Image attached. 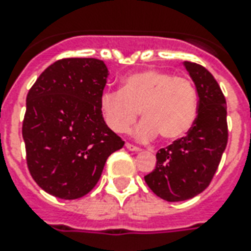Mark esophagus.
Here are the masks:
<instances>
[{"label":"esophagus","mask_w":251,"mask_h":251,"mask_svg":"<svg viewBox=\"0 0 251 251\" xmlns=\"http://www.w3.org/2000/svg\"><path fill=\"white\" fill-rule=\"evenodd\" d=\"M125 146H126V149L130 150V151H141V147H138V146L131 145V143H127V142H126V143H125Z\"/></svg>","instance_id":"34e87169"}]
</instances>
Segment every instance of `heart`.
<instances>
[{
  "label": "heart",
  "instance_id": "1",
  "mask_svg": "<svg viewBox=\"0 0 251 251\" xmlns=\"http://www.w3.org/2000/svg\"><path fill=\"white\" fill-rule=\"evenodd\" d=\"M104 121L114 133H124L145 118L135 129L139 139L159 135L171 142L182 138L198 114V92L193 80L165 70L146 69L126 75L120 91H105L99 100Z\"/></svg>",
  "mask_w": 251,
  "mask_h": 251
}]
</instances>
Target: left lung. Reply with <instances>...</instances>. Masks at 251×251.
<instances>
[{
  "instance_id": "8db88e82",
  "label": "left lung",
  "mask_w": 251,
  "mask_h": 251,
  "mask_svg": "<svg viewBox=\"0 0 251 251\" xmlns=\"http://www.w3.org/2000/svg\"><path fill=\"white\" fill-rule=\"evenodd\" d=\"M198 92V114L185 137L156 153V167L145 176L151 190L168 202H181L202 193L214 178L228 143L226 101L206 68L185 62Z\"/></svg>"
}]
</instances>
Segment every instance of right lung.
Masks as SVG:
<instances>
[{"mask_svg": "<svg viewBox=\"0 0 251 251\" xmlns=\"http://www.w3.org/2000/svg\"><path fill=\"white\" fill-rule=\"evenodd\" d=\"M106 76L104 61L62 58L29 88L22 125L25 160L48 194L76 199L90 193L108 156L125 145L100 112Z\"/></svg>", "mask_w": 251, "mask_h": 251, "instance_id": "obj_1", "label": "right lung"}]
</instances>
